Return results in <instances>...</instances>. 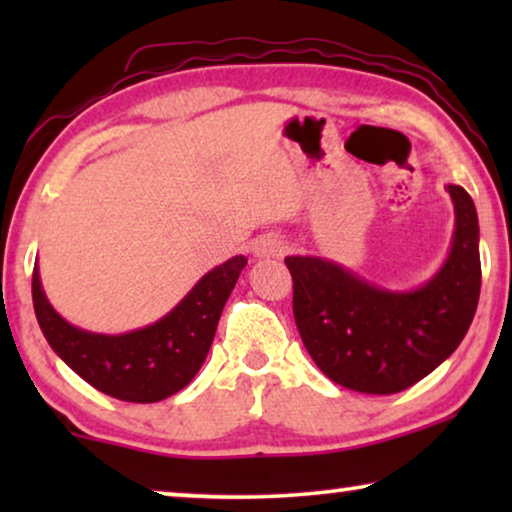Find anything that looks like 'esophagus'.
<instances>
[{"instance_id": "esophagus-1", "label": "esophagus", "mask_w": 512, "mask_h": 512, "mask_svg": "<svg viewBox=\"0 0 512 512\" xmlns=\"http://www.w3.org/2000/svg\"><path fill=\"white\" fill-rule=\"evenodd\" d=\"M254 251H256V256H282L284 251H286V242L282 240V237H277V235H265V237H261V240L256 242V247H254Z\"/></svg>"}]
</instances>
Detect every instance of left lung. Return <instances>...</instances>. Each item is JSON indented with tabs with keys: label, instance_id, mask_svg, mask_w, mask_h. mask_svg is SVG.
Instances as JSON below:
<instances>
[{
	"label": "left lung",
	"instance_id": "left-lung-1",
	"mask_svg": "<svg viewBox=\"0 0 512 512\" xmlns=\"http://www.w3.org/2000/svg\"><path fill=\"white\" fill-rule=\"evenodd\" d=\"M454 237L436 275L415 291H389L317 256H286L293 317L321 373L361 394H398L433 373L464 340L480 298V228L461 186Z\"/></svg>",
	"mask_w": 512,
	"mask_h": 512
}]
</instances>
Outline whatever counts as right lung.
Masks as SVG:
<instances>
[{
    "instance_id": "right-lung-1",
    "label": "right lung",
    "mask_w": 512,
    "mask_h": 512,
    "mask_svg": "<svg viewBox=\"0 0 512 512\" xmlns=\"http://www.w3.org/2000/svg\"><path fill=\"white\" fill-rule=\"evenodd\" d=\"M247 258L233 256L209 270L188 296L156 324L123 335L81 331L67 324L32 272V300L41 333L53 352L102 394L128 403H156L193 380L212 347L223 305Z\"/></svg>"
}]
</instances>
